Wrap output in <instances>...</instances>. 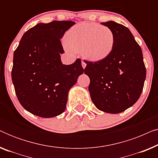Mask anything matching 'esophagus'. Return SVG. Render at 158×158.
I'll return each instance as SVG.
<instances>
[{
    "label": "esophagus",
    "mask_w": 158,
    "mask_h": 158,
    "mask_svg": "<svg viewBox=\"0 0 158 158\" xmlns=\"http://www.w3.org/2000/svg\"><path fill=\"white\" fill-rule=\"evenodd\" d=\"M82 67H83V68L84 69L86 67V63L85 62L83 61V60H82Z\"/></svg>",
    "instance_id": "esophagus-1"
}]
</instances>
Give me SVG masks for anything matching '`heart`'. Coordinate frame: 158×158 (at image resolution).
<instances>
[{
  "mask_svg": "<svg viewBox=\"0 0 158 158\" xmlns=\"http://www.w3.org/2000/svg\"><path fill=\"white\" fill-rule=\"evenodd\" d=\"M64 47L69 52L81 51L91 61H100L111 55L115 35L111 28L94 22L78 23L64 36Z\"/></svg>",
  "mask_w": 158,
  "mask_h": 158,
  "instance_id": "heart-1",
  "label": "heart"
}]
</instances>
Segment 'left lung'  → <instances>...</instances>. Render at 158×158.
I'll use <instances>...</instances> for the list:
<instances>
[{
  "label": "left lung",
  "instance_id": "8db88e82",
  "mask_svg": "<svg viewBox=\"0 0 158 158\" xmlns=\"http://www.w3.org/2000/svg\"><path fill=\"white\" fill-rule=\"evenodd\" d=\"M113 30L114 48L100 61L84 60V73L90 77L88 86L93 103L99 110L118 114L135 104L143 90L146 68L141 47L132 34L122 24L103 22Z\"/></svg>",
  "mask_w": 158,
  "mask_h": 158
}]
</instances>
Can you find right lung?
<instances>
[{"label":"right lung","instance_id":"right-lung-1","mask_svg":"<svg viewBox=\"0 0 158 158\" xmlns=\"http://www.w3.org/2000/svg\"><path fill=\"white\" fill-rule=\"evenodd\" d=\"M75 22L38 23L26 31L14 51L11 71L15 92L21 106L34 115L50 118L64 112L69 90L83 73L81 60L63 64L61 39Z\"/></svg>","mask_w":158,"mask_h":158}]
</instances>
